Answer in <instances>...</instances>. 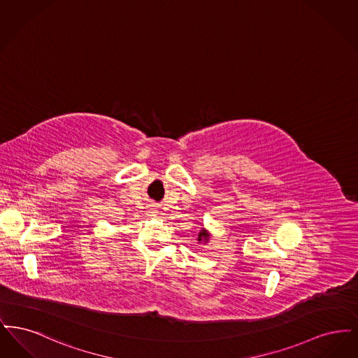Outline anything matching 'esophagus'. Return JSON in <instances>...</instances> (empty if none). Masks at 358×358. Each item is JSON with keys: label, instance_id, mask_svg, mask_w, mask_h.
<instances>
[{"label": "esophagus", "instance_id": "34e87169", "mask_svg": "<svg viewBox=\"0 0 358 358\" xmlns=\"http://www.w3.org/2000/svg\"><path fill=\"white\" fill-rule=\"evenodd\" d=\"M146 213H148V216H150V217H155V216H157V213H158L155 204L148 205V208H146Z\"/></svg>", "mask_w": 358, "mask_h": 358}]
</instances>
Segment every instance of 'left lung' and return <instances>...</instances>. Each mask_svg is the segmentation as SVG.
<instances>
[{"mask_svg":"<svg viewBox=\"0 0 358 358\" xmlns=\"http://www.w3.org/2000/svg\"><path fill=\"white\" fill-rule=\"evenodd\" d=\"M209 238H210V235L208 234L206 229L203 228V229L200 231V234H199V238H197V240H199V243H206V241L209 240Z\"/></svg>","mask_w":358,"mask_h":358,"instance_id":"obj_1","label":"left lung"}]
</instances>
